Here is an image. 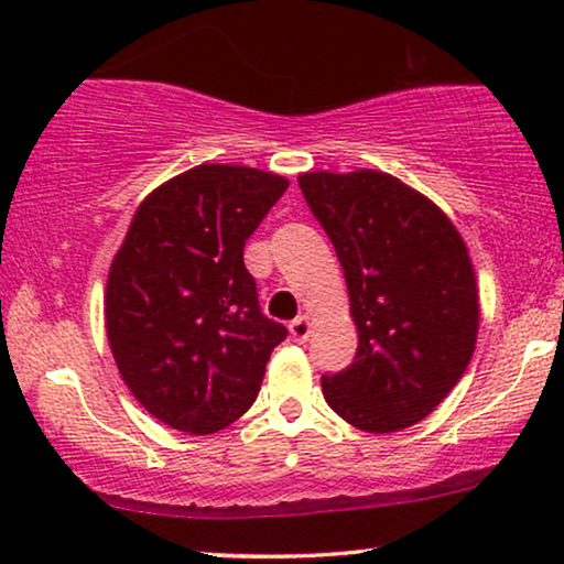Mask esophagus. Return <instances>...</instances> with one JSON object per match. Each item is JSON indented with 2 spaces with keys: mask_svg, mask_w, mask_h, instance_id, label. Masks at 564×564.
<instances>
[{
  "mask_svg": "<svg viewBox=\"0 0 564 564\" xmlns=\"http://www.w3.org/2000/svg\"><path fill=\"white\" fill-rule=\"evenodd\" d=\"M311 334H313V321L307 318V315H300V318H295L290 323V336L295 338V341H307V338H311Z\"/></svg>",
  "mask_w": 564,
  "mask_h": 564,
  "instance_id": "34e87169",
  "label": "esophagus"
}]
</instances>
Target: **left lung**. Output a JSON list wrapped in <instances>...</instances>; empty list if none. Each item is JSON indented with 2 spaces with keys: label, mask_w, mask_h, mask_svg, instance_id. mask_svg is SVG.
<instances>
[{
  "label": "left lung",
  "mask_w": 564,
  "mask_h": 564,
  "mask_svg": "<svg viewBox=\"0 0 564 564\" xmlns=\"http://www.w3.org/2000/svg\"><path fill=\"white\" fill-rule=\"evenodd\" d=\"M297 182L341 261L359 334L354 365L323 375V398L369 434L413 426L475 354L480 295L465 238L434 199L380 169Z\"/></svg>",
  "instance_id": "1"
}]
</instances>
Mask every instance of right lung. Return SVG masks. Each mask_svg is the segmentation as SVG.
<instances>
[{
  "mask_svg": "<svg viewBox=\"0 0 564 564\" xmlns=\"http://www.w3.org/2000/svg\"><path fill=\"white\" fill-rule=\"evenodd\" d=\"M288 176L199 164L143 197L112 257L105 328L133 398L166 426L215 434L249 411L288 336L261 315L243 246Z\"/></svg>",
  "mask_w": 564,
  "mask_h": 564,
  "instance_id": "obj_1",
  "label": "right lung"
}]
</instances>
